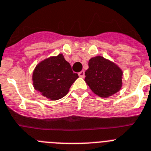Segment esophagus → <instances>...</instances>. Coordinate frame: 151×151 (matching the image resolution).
<instances>
[{"instance_id": "esophagus-1", "label": "esophagus", "mask_w": 151, "mask_h": 151, "mask_svg": "<svg viewBox=\"0 0 151 151\" xmlns=\"http://www.w3.org/2000/svg\"><path fill=\"white\" fill-rule=\"evenodd\" d=\"M78 75H79V77H81V78H84V71H83V70H81V71L78 73Z\"/></svg>"}]
</instances>
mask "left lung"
I'll use <instances>...</instances> for the list:
<instances>
[{
    "mask_svg": "<svg viewBox=\"0 0 151 151\" xmlns=\"http://www.w3.org/2000/svg\"><path fill=\"white\" fill-rule=\"evenodd\" d=\"M84 81L91 91L101 97H107L120 91L122 86V70L115 64L97 56L88 62Z\"/></svg>",
    "mask_w": 151,
    "mask_h": 151,
    "instance_id": "8db88e82",
    "label": "left lung"
}]
</instances>
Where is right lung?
I'll return each instance as SVG.
<instances>
[{
    "label": "right lung",
    "mask_w": 151,
    "mask_h": 151,
    "mask_svg": "<svg viewBox=\"0 0 151 151\" xmlns=\"http://www.w3.org/2000/svg\"><path fill=\"white\" fill-rule=\"evenodd\" d=\"M77 78L78 73H73L62 54L41 61L33 73L35 90L52 101L64 97Z\"/></svg>",
    "instance_id": "right-lung-1"
}]
</instances>
